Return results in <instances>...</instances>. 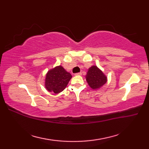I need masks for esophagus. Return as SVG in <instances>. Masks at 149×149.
I'll return each instance as SVG.
<instances>
[{
    "mask_svg": "<svg viewBox=\"0 0 149 149\" xmlns=\"http://www.w3.org/2000/svg\"><path fill=\"white\" fill-rule=\"evenodd\" d=\"M82 75L81 72H79V73H77V74H75V75Z\"/></svg>",
    "mask_w": 149,
    "mask_h": 149,
    "instance_id": "1",
    "label": "esophagus"
}]
</instances>
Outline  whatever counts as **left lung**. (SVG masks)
I'll use <instances>...</instances> for the list:
<instances>
[{"label":"left lung","mask_w":149,"mask_h":149,"mask_svg":"<svg viewBox=\"0 0 149 149\" xmlns=\"http://www.w3.org/2000/svg\"><path fill=\"white\" fill-rule=\"evenodd\" d=\"M85 77L88 85L93 90L99 89L107 81L106 75L95 65L91 66L88 69Z\"/></svg>","instance_id":"obj_1"}]
</instances>
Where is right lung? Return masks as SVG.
<instances>
[{
  "instance_id": "1",
  "label": "right lung",
  "mask_w": 149,
  "mask_h": 149,
  "mask_svg": "<svg viewBox=\"0 0 149 149\" xmlns=\"http://www.w3.org/2000/svg\"><path fill=\"white\" fill-rule=\"evenodd\" d=\"M72 77V75L62 66H57L47 72L45 87L49 92L59 93L65 89Z\"/></svg>"
}]
</instances>
